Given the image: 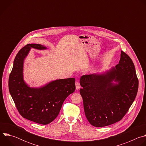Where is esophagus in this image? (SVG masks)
Segmentation results:
<instances>
[{
	"label": "esophagus",
	"instance_id": "34e87169",
	"mask_svg": "<svg viewBox=\"0 0 146 146\" xmlns=\"http://www.w3.org/2000/svg\"><path fill=\"white\" fill-rule=\"evenodd\" d=\"M80 88H81V86H80V84H79V82H76V90H78L80 89Z\"/></svg>",
	"mask_w": 146,
	"mask_h": 146
}]
</instances>
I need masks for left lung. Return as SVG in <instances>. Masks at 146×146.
<instances>
[{
	"mask_svg": "<svg viewBox=\"0 0 146 146\" xmlns=\"http://www.w3.org/2000/svg\"><path fill=\"white\" fill-rule=\"evenodd\" d=\"M80 84L88 121L94 127H103L120 121L126 114L136 96L139 81L132 60L121 51L115 67L82 76Z\"/></svg>",
	"mask_w": 146,
	"mask_h": 146,
	"instance_id": "8db88e82",
	"label": "left lung"
}]
</instances>
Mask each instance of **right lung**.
Wrapping results in <instances>:
<instances>
[{"instance_id":"1","label":"right lung","mask_w":146,"mask_h":146,"mask_svg":"<svg viewBox=\"0 0 146 146\" xmlns=\"http://www.w3.org/2000/svg\"><path fill=\"white\" fill-rule=\"evenodd\" d=\"M32 48L47 49L41 44H28L19 51L9 76V92L23 117L47 125L56 118L65 100L74 92L75 78L58 79L40 87H30L24 81L23 69L24 60Z\"/></svg>"}]
</instances>
